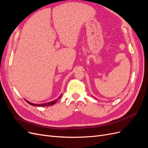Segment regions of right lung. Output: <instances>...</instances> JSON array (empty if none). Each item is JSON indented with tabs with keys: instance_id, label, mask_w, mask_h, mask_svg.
<instances>
[{
	"instance_id": "add662e5",
	"label": "right lung",
	"mask_w": 148,
	"mask_h": 148,
	"mask_svg": "<svg viewBox=\"0 0 148 148\" xmlns=\"http://www.w3.org/2000/svg\"><path fill=\"white\" fill-rule=\"evenodd\" d=\"M61 96H62V95H61ZM61 96H59V99H60V98L61 97ZM59 99H56V100L53 101H52V102H50L44 103V104H33V103H31V102H30L28 101L27 100H26V101L29 104H30V105H31V106H36V107H46V106H52V105H53V104H55L57 102V101L59 100Z\"/></svg>"
}]
</instances>
